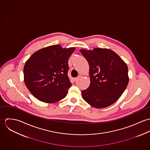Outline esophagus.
Instances as JSON below:
<instances>
[{"instance_id": "esophagus-1", "label": "esophagus", "mask_w": 150, "mask_h": 150, "mask_svg": "<svg viewBox=\"0 0 150 150\" xmlns=\"http://www.w3.org/2000/svg\"><path fill=\"white\" fill-rule=\"evenodd\" d=\"M80 78V77H76V78H74V81H77L78 80V79Z\"/></svg>"}]
</instances>
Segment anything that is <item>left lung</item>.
<instances>
[{
  "mask_svg": "<svg viewBox=\"0 0 150 150\" xmlns=\"http://www.w3.org/2000/svg\"><path fill=\"white\" fill-rule=\"evenodd\" d=\"M89 66L90 84L82 91L83 99L96 108L108 107L122 95L129 83L127 64L108 48L81 49Z\"/></svg>",
  "mask_w": 150,
  "mask_h": 150,
  "instance_id": "8db88e82",
  "label": "left lung"
}]
</instances>
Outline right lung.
Segmentation results:
<instances>
[{
  "mask_svg": "<svg viewBox=\"0 0 150 150\" xmlns=\"http://www.w3.org/2000/svg\"><path fill=\"white\" fill-rule=\"evenodd\" d=\"M75 47L52 45L34 52L23 67V81L40 101L54 103L63 99L71 86L67 76L68 59Z\"/></svg>",
  "mask_w": 150,
  "mask_h": 150,
  "instance_id": "1",
  "label": "right lung"
}]
</instances>
